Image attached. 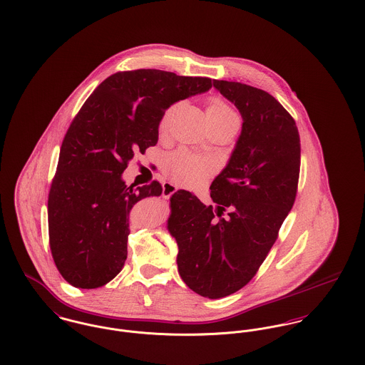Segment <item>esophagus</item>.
Instances as JSON below:
<instances>
[{"instance_id":"obj_1","label":"esophagus","mask_w":365,"mask_h":365,"mask_svg":"<svg viewBox=\"0 0 365 365\" xmlns=\"http://www.w3.org/2000/svg\"><path fill=\"white\" fill-rule=\"evenodd\" d=\"M178 186L176 185H173L172 182H167V183H164V186H163V196L170 197L173 193H176L178 192Z\"/></svg>"}]
</instances>
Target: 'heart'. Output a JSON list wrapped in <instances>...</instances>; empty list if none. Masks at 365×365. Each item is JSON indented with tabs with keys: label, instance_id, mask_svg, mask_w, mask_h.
I'll return each instance as SVG.
<instances>
[{
	"label": "heart",
	"instance_id": "heart-1",
	"mask_svg": "<svg viewBox=\"0 0 365 365\" xmlns=\"http://www.w3.org/2000/svg\"><path fill=\"white\" fill-rule=\"evenodd\" d=\"M175 110V106L168 108L163 115L160 120V130L165 132L168 129L170 115ZM208 119L210 122H218V120H237L239 116L235 113L225 101L221 98H211L208 104ZM214 163L210 158L200 157L196 154H192L186 150H179L169 155L167 160V170L169 175L185 185H195L198 183L204 176H207L210 172L214 170Z\"/></svg>",
	"mask_w": 365,
	"mask_h": 365
}]
</instances>
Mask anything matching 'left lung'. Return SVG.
<instances>
[{
	"label": "left lung",
	"instance_id": "1",
	"mask_svg": "<svg viewBox=\"0 0 365 365\" xmlns=\"http://www.w3.org/2000/svg\"><path fill=\"white\" fill-rule=\"evenodd\" d=\"M214 87L239 110L242 132L210 187L217 208L178 190L168 230L180 278L197 294L221 299L252 281L278 239L296 200L302 150L294 119L269 93L226 81Z\"/></svg>",
	"mask_w": 365,
	"mask_h": 365
}]
</instances>
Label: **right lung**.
<instances>
[{"mask_svg":"<svg viewBox=\"0 0 365 365\" xmlns=\"http://www.w3.org/2000/svg\"><path fill=\"white\" fill-rule=\"evenodd\" d=\"M211 87L210 78L138 69L113 73L86 100L62 141L48 195L50 249L68 283L96 289L120 272L130 210L163 193L157 180L126 186L122 173L135 154L157 144L172 104Z\"/></svg>","mask_w":365,"mask_h":365,"instance_id":"right-lung-1","label":"right lung"}]
</instances>
